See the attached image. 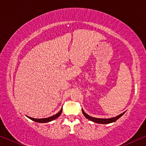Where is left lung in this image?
<instances>
[{
	"instance_id": "left-lung-1",
	"label": "left lung",
	"mask_w": 146,
	"mask_h": 146,
	"mask_svg": "<svg viewBox=\"0 0 146 146\" xmlns=\"http://www.w3.org/2000/svg\"><path fill=\"white\" fill-rule=\"evenodd\" d=\"M82 110V113H83L84 115V116L86 117L87 119H88L89 120L93 121V122L97 123H102V124H108V123L114 122V121L117 120V119H118L121 116H122V115L124 114V113H125V111H124V112H123L122 113H121V114L117 115L116 117H111V118H108V119H103V118H97V117H92V116H90V115H89L88 114H87V113L83 110V109Z\"/></svg>"
}]
</instances>
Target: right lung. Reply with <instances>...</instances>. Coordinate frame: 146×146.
<instances>
[{
	"label": "right lung",
	"mask_w": 146,
	"mask_h": 146,
	"mask_svg": "<svg viewBox=\"0 0 146 146\" xmlns=\"http://www.w3.org/2000/svg\"><path fill=\"white\" fill-rule=\"evenodd\" d=\"M62 108L60 110V111L59 112H58L56 114L52 115V116L48 117H46V118H41V119H37V118H33V117H31L29 116H27L29 119H32V120L34 121H36V122H38V123H47V122H50V121L54 120V119H56L58 117L60 114L62 113Z\"/></svg>",
	"instance_id": "obj_1"
}]
</instances>
